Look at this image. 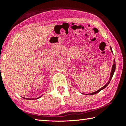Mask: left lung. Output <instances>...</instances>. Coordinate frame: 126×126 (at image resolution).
<instances>
[{
    "label": "left lung",
    "instance_id": "left-lung-1",
    "mask_svg": "<svg viewBox=\"0 0 126 126\" xmlns=\"http://www.w3.org/2000/svg\"><path fill=\"white\" fill-rule=\"evenodd\" d=\"M110 49H111V47H110ZM111 51H112V50H111ZM115 69V60H114V64H113V66H112V68H111V73H110V79H109V81L108 82L106 83V84H105L104 86H103V87H101V89H100L99 90H97V91H95V92H94V93H93L88 94H87V95H94V94H96V93H99V91H100L101 90H103V89H104V88H105V87H106L108 85V84H109V82H110V81L111 78H112L113 76V74H114V73Z\"/></svg>",
    "mask_w": 126,
    "mask_h": 126
}]
</instances>
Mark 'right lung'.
<instances>
[{
  "label": "right lung",
  "mask_w": 126,
  "mask_h": 126,
  "mask_svg": "<svg viewBox=\"0 0 126 126\" xmlns=\"http://www.w3.org/2000/svg\"><path fill=\"white\" fill-rule=\"evenodd\" d=\"M41 96H40V97H41ZM24 99H25V98H24ZM26 99H27V100H29V99H27V98H26ZM39 99V97H37V98H36L35 99ZM30 100H31V99H30Z\"/></svg>",
  "instance_id": "add662e5"
}]
</instances>
